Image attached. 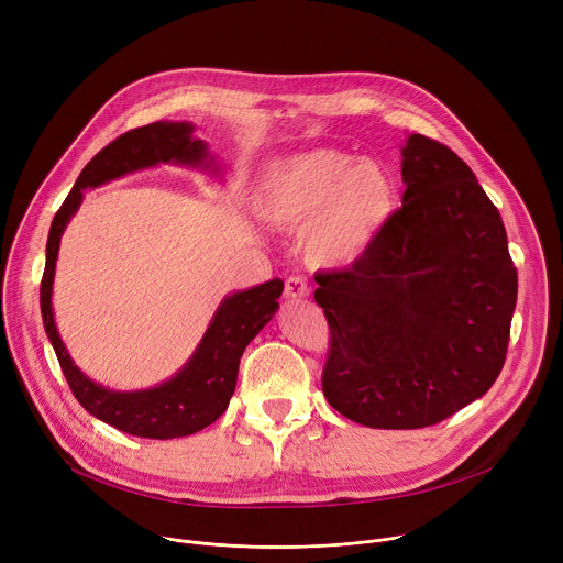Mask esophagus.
<instances>
[{"mask_svg": "<svg viewBox=\"0 0 563 563\" xmlns=\"http://www.w3.org/2000/svg\"><path fill=\"white\" fill-rule=\"evenodd\" d=\"M309 296V285L300 276H291L285 280V298L287 300H300Z\"/></svg>", "mask_w": 563, "mask_h": 563, "instance_id": "esophagus-1", "label": "esophagus"}]
</instances>
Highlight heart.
<instances>
[{"label": "heart", "mask_w": 563, "mask_h": 563, "mask_svg": "<svg viewBox=\"0 0 563 563\" xmlns=\"http://www.w3.org/2000/svg\"><path fill=\"white\" fill-rule=\"evenodd\" d=\"M256 209L274 227L302 229V250L316 267L361 258L396 209V185L378 159L341 148L296 153L261 176Z\"/></svg>", "instance_id": "obj_1"}]
</instances>
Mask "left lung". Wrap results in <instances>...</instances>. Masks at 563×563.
Segmentation results:
<instances>
[{"mask_svg": "<svg viewBox=\"0 0 563 563\" xmlns=\"http://www.w3.org/2000/svg\"><path fill=\"white\" fill-rule=\"evenodd\" d=\"M404 205L345 272L316 274L332 347L330 406L378 430L434 426L497 380L517 305V269L497 207L445 144L400 148Z\"/></svg>", "mask_w": 563, "mask_h": 563, "instance_id": "left-lung-1", "label": "left lung"}]
</instances>
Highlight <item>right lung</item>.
<instances>
[{"label":"right lung","instance_id":"right-lung-1","mask_svg":"<svg viewBox=\"0 0 563 563\" xmlns=\"http://www.w3.org/2000/svg\"><path fill=\"white\" fill-rule=\"evenodd\" d=\"M194 131L196 126L191 122H153L126 131L107 144L79 174L53 218L46 243L40 307L46 336L57 354L70 391L79 400V406L96 419L144 439H178L196 434L227 410L238 380L240 356L274 318L285 283L274 278L252 289L224 296L196 352L169 380L148 389L118 391L91 380L73 363L59 339L51 302L55 263L62 233L82 205L87 189H96L159 163H174L191 169L200 167L209 169L213 176L220 174V165H216L207 142L194 137Z\"/></svg>","mask_w":563,"mask_h":563}]
</instances>
